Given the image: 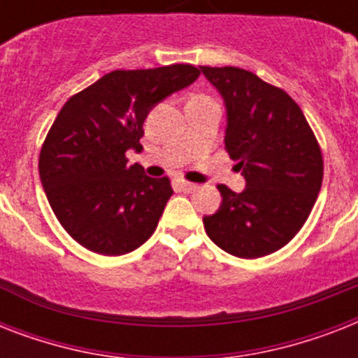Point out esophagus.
Wrapping results in <instances>:
<instances>
[{"label": "esophagus", "mask_w": 358, "mask_h": 358, "mask_svg": "<svg viewBox=\"0 0 358 358\" xmlns=\"http://www.w3.org/2000/svg\"><path fill=\"white\" fill-rule=\"evenodd\" d=\"M178 187L185 193H189V191H195L199 185L196 184H191V182H185V180H178Z\"/></svg>", "instance_id": "34e87169"}]
</instances>
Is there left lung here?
Instances as JSON below:
<instances>
[{
	"label": "left lung",
	"mask_w": 358,
	"mask_h": 358,
	"mask_svg": "<svg viewBox=\"0 0 358 358\" xmlns=\"http://www.w3.org/2000/svg\"><path fill=\"white\" fill-rule=\"evenodd\" d=\"M224 100V148L245 176L241 193L219 184L223 196L204 229L213 243L238 258L282 249L303 229L322 189V148L288 92L249 70L201 66Z\"/></svg>",
	"instance_id": "obj_1"
}]
</instances>
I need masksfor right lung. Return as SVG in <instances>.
<instances>
[{
	"label": "right lung",
	"instance_id": "1",
	"mask_svg": "<svg viewBox=\"0 0 358 358\" xmlns=\"http://www.w3.org/2000/svg\"><path fill=\"white\" fill-rule=\"evenodd\" d=\"M199 74L193 64L113 70L59 111L42 143L38 173L55 217L85 249L120 256L154 234L173 195L171 180L128 165L126 152L143 148L148 111Z\"/></svg>",
	"mask_w": 358,
	"mask_h": 358
}]
</instances>
